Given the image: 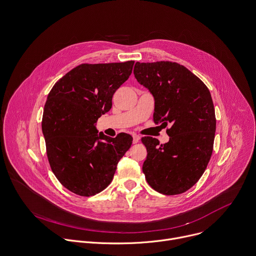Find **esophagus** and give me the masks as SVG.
<instances>
[{"instance_id": "1", "label": "esophagus", "mask_w": 256, "mask_h": 256, "mask_svg": "<svg viewBox=\"0 0 256 256\" xmlns=\"http://www.w3.org/2000/svg\"><path fill=\"white\" fill-rule=\"evenodd\" d=\"M140 138L138 134H132V142H134V144H136L140 140Z\"/></svg>"}]
</instances>
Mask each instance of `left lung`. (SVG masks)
Returning <instances> with one entry per match:
<instances>
[{
	"mask_svg": "<svg viewBox=\"0 0 256 256\" xmlns=\"http://www.w3.org/2000/svg\"><path fill=\"white\" fill-rule=\"evenodd\" d=\"M134 74L154 97V122L171 124L169 140L161 146L152 136L142 138L148 152L142 164L146 179L162 194L184 192L202 177L212 153L216 116L210 93L177 62H136Z\"/></svg>",
	"mask_w": 256,
	"mask_h": 256,
	"instance_id": "8db88e82",
	"label": "left lung"
}]
</instances>
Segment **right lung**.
Segmentation results:
<instances>
[{"label": "right lung", "instance_id": "add662e5", "mask_svg": "<svg viewBox=\"0 0 256 256\" xmlns=\"http://www.w3.org/2000/svg\"><path fill=\"white\" fill-rule=\"evenodd\" d=\"M134 60L83 64L50 90L42 116L50 168L70 192L92 196L105 190L118 161L130 149L132 136L98 132L96 122L110 110L112 96L132 74Z\"/></svg>", "mask_w": 256, "mask_h": 256}]
</instances>
